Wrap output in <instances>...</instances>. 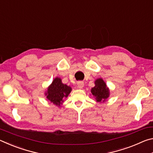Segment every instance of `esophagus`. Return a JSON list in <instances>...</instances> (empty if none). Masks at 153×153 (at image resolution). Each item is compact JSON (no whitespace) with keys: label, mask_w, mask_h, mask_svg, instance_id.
Masks as SVG:
<instances>
[{"label":"esophagus","mask_w":153,"mask_h":153,"mask_svg":"<svg viewBox=\"0 0 153 153\" xmlns=\"http://www.w3.org/2000/svg\"><path fill=\"white\" fill-rule=\"evenodd\" d=\"M77 87H78L79 88H82L84 87V82H82V81H79V82H77Z\"/></svg>","instance_id":"1"}]
</instances>
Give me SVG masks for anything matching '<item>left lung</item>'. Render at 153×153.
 <instances>
[{
  "label": "left lung",
  "instance_id": "1",
  "mask_svg": "<svg viewBox=\"0 0 153 153\" xmlns=\"http://www.w3.org/2000/svg\"><path fill=\"white\" fill-rule=\"evenodd\" d=\"M95 86L92 88L91 93L95 97L97 102H105L109 97V89L102 78H98L94 82Z\"/></svg>",
  "mask_w": 153,
  "mask_h": 153
}]
</instances>
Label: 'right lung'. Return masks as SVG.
Returning <instances> with one entry per match:
<instances>
[{
    "label": "right lung",
    "instance_id": "add662e5",
    "mask_svg": "<svg viewBox=\"0 0 153 153\" xmlns=\"http://www.w3.org/2000/svg\"><path fill=\"white\" fill-rule=\"evenodd\" d=\"M71 91V88L63 84L61 79L57 77L54 79L52 84L48 87L45 95L49 101L60 107L64 101V98L68 97Z\"/></svg>",
    "mask_w": 153,
    "mask_h": 153
}]
</instances>
